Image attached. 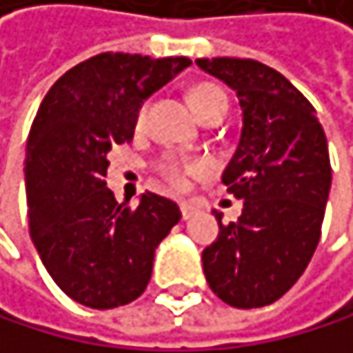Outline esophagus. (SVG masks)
Wrapping results in <instances>:
<instances>
[{
  "mask_svg": "<svg viewBox=\"0 0 353 353\" xmlns=\"http://www.w3.org/2000/svg\"><path fill=\"white\" fill-rule=\"evenodd\" d=\"M180 210H182V219H184V221H188V219L194 214V212H197V208H194L192 203H186V201L180 203Z\"/></svg>",
  "mask_w": 353,
  "mask_h": 353,
  "instance_id": "34e87169",
  "label": "esophagus"
}]
</instances>
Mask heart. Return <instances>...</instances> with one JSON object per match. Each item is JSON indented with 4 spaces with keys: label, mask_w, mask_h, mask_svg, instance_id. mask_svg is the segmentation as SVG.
<instances>
[{
    "label": "heart",
    "mask_w": 353,
    "mask_h": 353,
    "mask_svg": "<svg viewBox=\"0 0 353 353\" xmlns=\"http://www.w3.org/2000/svg\"><path fill=\"white\" fill-rule=\"evenodd\" d=\"M190 105L201 119L210 117L212 113H227V96L219 85H212V83H199L194 85L188 94ZM148 115V103H143L137 111V124H143V119ZM201 169V163H194L182 156H163V159L156 163V171L163 175V180L171 184L173 188H184L186 180L190 173H197Z\"/></svg>",
    "instance_id": "obj_1"
}]
</instances>
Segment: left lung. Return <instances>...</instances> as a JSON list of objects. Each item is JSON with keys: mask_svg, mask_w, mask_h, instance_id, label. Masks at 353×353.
I'll return each instance as SVG.
<instances>
[{"mask_svg": "<svg viewBox=\"0 0 353 353\" xmlns=\"http://www.w3.org/2000/svg\"><path fill=\"white\" fill-rule=\"evenodd\" d=\"M197 66L236 90L242 134L223 184L244 199L238 223L201 255L210 290L236 309H259L292 290L315 253L332 182L315 107L257 59L212 57Z\"/></svg>", "mask_w": 353, "mask_h": 353, "instance_id": "left-lung-1", "label": "left lung"}]
</instances>
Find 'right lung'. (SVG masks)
<instances>
[{
    "label": "right lung",
    "mask_w": 353,
    "mask_h": 353,
    "mask_svg": "<svg viewBox=\"0 0 353 353\" xmlns=\"http://www.w3.org/2000/svg\"><path fill=\"white\" fill-rule=\"evenodd\" d=\"M188 57L100 53L46 92L27 137L30 234L59 290L90 309L137 300L152 279L154 250L178 225V203L145 190L139 205L107 188V154L132 141L137 111Z\"/></svg>",
    "instance_id": "1"
}]
</instances>
